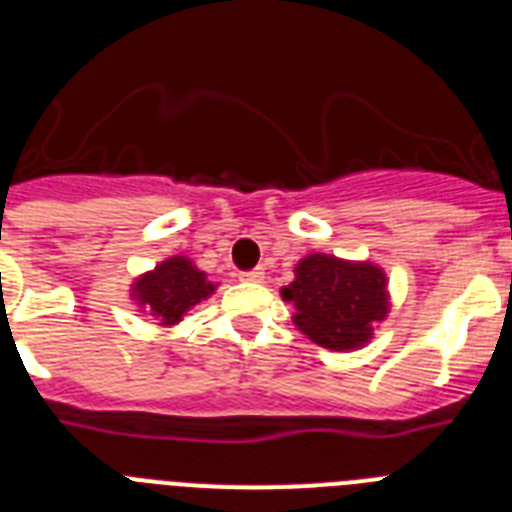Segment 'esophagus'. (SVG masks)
<instances>
[{
  "label": "esophagus",
  "instance_id": "1",
  "mask_svg": "<svg viewBox=\"0 0 512 512\" xmlns=\"http://www.w3.org/2000/svg\"><path fill=\"white\" fill-rule=\"evenodd\" d=\"M243 282H264V269H251L241 274Z\"/></svg>",
  "mask_w": 512,
  "mask_h": 512
}]
</instances>
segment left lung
I'll return each mask as SVG.
<instances>
[{
    "mask_svg": "<svg viewBox=\"0 0 512 512\" xmlns=\"http://www.w3.org/2000/svg\"><path fill=\"white\" fill-rule=\"evenodd\" d=\"M295 305L297 330L330 351H356L374 336L390 312L387 274L372 261H346L307 253L295 266V282L282 287Z\"/></svg>",
    "mask_w": 512,
    "mask_h": 512,
    "instance_id": "8db88e82",
    "label": "left lung"
}]
</instances>
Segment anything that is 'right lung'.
<instances>
[{"instance_id": "1", "label": "right lung", "mask_w": 512, "mask_h": 512, "mask_svg": "<svg viewBox=\"0 0 512 512\" xmlns=\"http://www.w3.org/2000/svg\"><path fill=\"white\" fill-rule=\"evenodd\" d=\"M215 289L217 284H212L192 259L171 256L130 284V300L140 307V312L156 318L158 325L171 328L182 323L184 315L207 300Z\"/></svg>"}]
</instances>
